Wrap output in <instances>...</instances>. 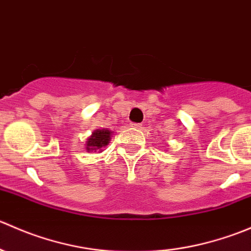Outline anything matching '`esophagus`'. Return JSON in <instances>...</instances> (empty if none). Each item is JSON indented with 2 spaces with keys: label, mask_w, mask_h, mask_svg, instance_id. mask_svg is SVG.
Instances as JSON below:
<instances>
[{
  "label": "esophagus",
  "mask_w": 251,
  "mask_h": 251,
  "mask_svg": "<svg viewBox=\"0 0 251 251\" xmlns=\"http://www.w3.org/2000/svg\"><path fill=\"white\" fill-rule=\"evenodd\" d=\"M131 127H135V128H140L142 127V124H136V123H131L130 124Z\"/></svg>",
  "instance_id": "obj_1"
}]
</instances>
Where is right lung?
Returning a JSON list of instances; mask_svg holds the SVG:
<instances>
[{
	"label": "right lung",
	"instance_id": "1",
	"mask_svg": "<svg viewBox=\"0 0 251 251\" xmlns=\"http://www.w3.org/2000/svg\"><path fill=\"white\" fill-rule=\"evenodd\" d=\"M111 131L107 128H102V130H95L92 135L87 138L86 141V151H100L103 147L107 146L109 143L111 137Z\"/></svg>",
	"mask_w": 251,
	"mask_h": 251
}]
</instances>
